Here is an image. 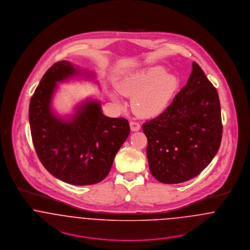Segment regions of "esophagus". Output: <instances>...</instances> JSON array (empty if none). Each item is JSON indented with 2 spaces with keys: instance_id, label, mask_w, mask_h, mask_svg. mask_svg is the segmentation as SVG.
Segmentation results:
<instances>
[{
  "instance_id": "1",
  "label": "esophagus",
  "mask_w": 250,
  "mask_h": 250,
  "mask_svg": "<svg viewBox=\"0 0 250 250\" xmlns=\"http://www.w3.org/2000/svg\"><path fill=\"white\" fill-rule=\"evenodd\" d=\"M130 127L132 131H139L141 129V125L138 122L130 121Z\"/></svg>"
}]
</instances>
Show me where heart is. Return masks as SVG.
<instances>
[{
	"label": "heart",
	"mask_w": 250,
	"mask_h": 250,
	"mask_svg": "<svg viewBox=\"0 0 250 250\" xmlns=\"http://www.w3.org/2000/svg\"><path fill=\"white\" fill-rule=\"evenodd\" d=\"M179 86L178 79L154 66L125 78L117 84L120 94L132 96L134 111L142 117H153L168 105Z\"/></svg>",
	"instance_id": "obj_1"
}]
</instances>
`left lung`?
I'll list each match as a JSON object with an SVG mask.
<instances>
[{
  "instance_id": "left-lung-1",
  "label": "left lung",
  "mask_w": 250,
  "mask_h": 250,
  "mask_svg": "<svg viewBox=\"0 0 250 250\" xmlns=\"http://www.w3.org/2000/svg\"><path fill=\"white\" fill-rule=\"evenodd\" d=\"M143 130L150 171L159 182L188 181L210 164L222 139L220 102L196 62L186 86L161 114L143 124Z\"/></svg>"
}]
</instances>
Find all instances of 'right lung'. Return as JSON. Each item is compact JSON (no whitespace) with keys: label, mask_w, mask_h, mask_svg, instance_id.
<instances>
[{"label":"right lung","mask_w":250,"mask_h":250,"mask_svg":"<svg viewBox=\"0 0 250 250\" xmlns=\"http://www.w3.org/2000/svg\"><path fill=\"white\" fill-rule=\"evenodd\" d=\"M77 73L65 61L49 67L31 98L29 121L36 154L48 172L65 183L86 186L107 176L130 126L123 117H106L96 101L85 104L69 122L54 116L49 104L56 82Z\"/></svg>","instance_id":"obj_1"}]
</instances>
